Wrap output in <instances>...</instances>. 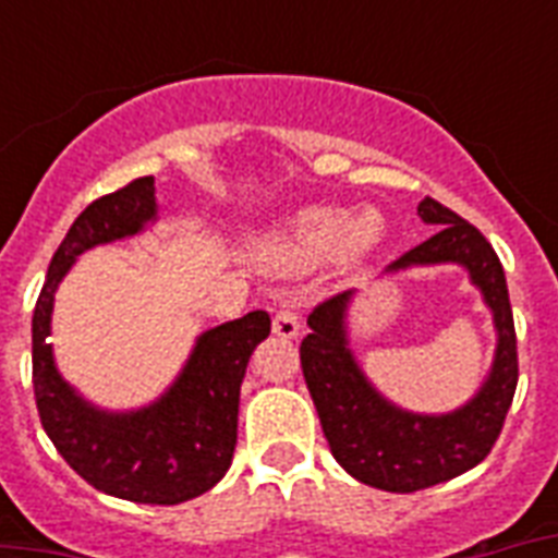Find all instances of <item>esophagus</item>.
I'll list each match as a JSON object with an SVG mask.
<instances>
[{
	"mask_svg": "<svg viewBox=\"0 0 558 558\" xmlns=\"http://www.w3.org/2000/svg\"><path fill=\"white\" fill-rule=\"evenodd\" d=\"M271 332L278 336V339H298V332H301V318L289 304H280V310L271 318Z\"/></svg>",
	"mask_w": 558,
	"mask_h": 558,
	"instance_id": "esophagus-1",
	"label": "esophagus"
}]
</instances>
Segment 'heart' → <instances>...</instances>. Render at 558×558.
<instances>
[{"label": "heart", "instance_id": "b5f03b06", "mask_svg": "<svg viewBox=\"0 0 558 558\" xmlns=\"http://www.w3.org/2000/svg\"><path fill=\"white\" fill-rule=\"evenodd\" d=\"M381 243V222L365 210L350 217L341 208H301L254 245V257L271 271H304L332 252L341 266L365 263Z\"/></svg>", "mask_w": 558, "mask_h": 558}]
</instances>
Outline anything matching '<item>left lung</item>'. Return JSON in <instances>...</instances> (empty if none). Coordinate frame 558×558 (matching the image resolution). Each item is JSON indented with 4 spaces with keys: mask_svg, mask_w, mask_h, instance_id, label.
<instances>
[{
    "mask_svg": "<svg viewBox=\"0 0 558 558\" xmlns=\"http://www.w3.org/2000/svg\"><path fill=\"white\" fill-rule=\"evenodd\" d=\"M434 234L402 254L385 275L423 266H463L493 313V367L475 397L446 414H416L381 397L350 348L348 315L356 292L324 301L306 318L301 367L313 393L324 437L341 469L385 493H416L463 475L493 451L519 385V353L510 292L498 254L486 236L454 210L425 196L416 208Z\"/></svg>",
    "mask_w": 558,
    "mask_h": 558,
    "instance_id": "left-lung-1",
    "label": "left lung"
}]
</instances>
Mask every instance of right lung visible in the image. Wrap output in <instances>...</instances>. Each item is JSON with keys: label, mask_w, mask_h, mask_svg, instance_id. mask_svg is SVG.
<instances>
[{"label": "right lung", "mask_w": 558, "mask_h": 558, "mask_svg": "<svg viewBox=\"0 0 558 558\" xmlns=\"http://www.w3.org/2000/svg\"><path fill=\"white\" fill-rule=\"evenodd\" d=\"M159 219L156 179L107 193L74 219L51 257L34 306V397L54 449L95 489L135 504H182L217 486L236 446L240 385L254 348L271 330L263 310L196 336L191 356L159 399L109 411L83 397L57 371L51 313L57 287L83 252L142 234Z\"/></svg>", "instance_id": "1"}]
</instances>
